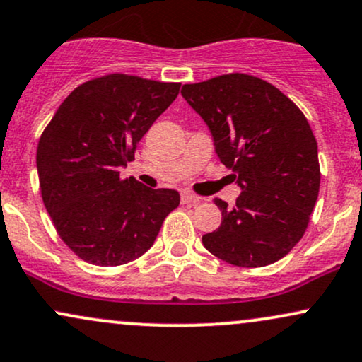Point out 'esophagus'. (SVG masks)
I'll use <instances>...</instances> for the list:
<instances>
[{"label":"esophagus","mask_w":362,"mask_h":362,"mask_svg":"<svg viewBox=\"0 0 362 362\" xmlns=\"http://www.w3.org/2000/svg\"><path fill=\"white\" fill-rule=\"evenodd\" d=\"M180 200H182V204H199L202 199L197 197V195L190 194V192H182Z\"/></svg>","instance_id":"obj_1"}]
</instances>
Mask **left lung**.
Returning a JSON list of instances; mask_svg holds the SVG:
<instances>
[{"label":"left lung","instance_id":"1","mask_svg":"<svg viewBox=\"0 0 362 362\" xmlns=\"http://www.w3.org/2000/svg\"><path fill=\"white\" fill-rule=\"evenodd\" d=\"M182 98L211 132L241 194L214 199L223 223L202 243L216 258L259 268L288 255L305 233L320 187L317 141L303 112L258 77L229 74L185 84Z\"/></svg>","mask_w":362,"mask_h":362}]
</instances>
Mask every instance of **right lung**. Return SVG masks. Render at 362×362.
Returning <instances> with one entry per match:
<instances>
[{"instance_id": "obj_1", "label": "right lung", "mask_w": 362, "mask_h": 362, "mask_svg": "<svg viewBox=\"0 0 362 362\" xmlns=\"http://www.w3.org/2000/svg\"><path fill=\"white\" fill-rule=\"evenodd\" d=\"M178 90L177 82L121 74L89 81L43 132L37 150L43 204L65 245L87 263L119 267L145 255L180 204L177 190L119 178Z\"/></svg>"}]
</instances>
